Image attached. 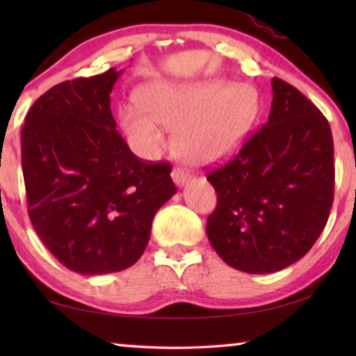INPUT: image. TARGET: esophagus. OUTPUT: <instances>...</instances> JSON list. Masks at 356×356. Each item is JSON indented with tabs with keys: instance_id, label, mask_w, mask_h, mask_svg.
Returning a JSON list of instances; mask_svg holds the SVG:
<instances>
[{
	"instance_id": "obj_1",
	"label": "esophagus",
	"mask_w": 356,
	"mask_h": 356,
	"mask_svg": "<svg viewBox=\"0 0 356 356\" xmlns=\"http://www.w3.org/2000/svg\"><path fill=\"white\" fill-rule=\"evenodd\" d=\"M171 177L174 180V184L179 186H184L190 180V174L185 170H182V168H174L171 172Z\"/></svg>"
}]
</instances>
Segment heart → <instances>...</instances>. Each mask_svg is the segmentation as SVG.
I'll return each instance as SVG.
<instances>
[{
    "instance_id": "heart-1",
    "label": "heart",
    "mask_w": 356,
    "mask_h": 356,
    "mask_svg": "<svg viewBox=\"0 0 356 356\" xmlns=\"http://www.w3.org/2000/svg\"><path fill=\"white\" fill-rule=\"evenodd\" d=\"M261 100L250 84L220 78L197 81L155 80L140 89L138 102L119 108V120L131 149L155 159L165 147V129L185 161L215 165L237 152L254 127Z\"/></svg>"
}]
</instances>
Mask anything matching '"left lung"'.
I'll list each match as a JSON object with an SVG mask.
<instances>
[{
    "instance_id": "1",
    "label": "left lung",
    "mask_w": 356,
    "mask_h": 356,
    "mask_svg": "<svg viewBox=\"0 0 356 356\" xmlns=\"http://www.w3.org/2000/svg\"><path fill=\"white\" fill-rule=\"evenodd\" d=\"M268 120L207 180L216 191L207 237L222 261L273 273L308 252L328 221L334 191L333 136L318 108L273 78Z\"/></svg>"
}]
</instances>
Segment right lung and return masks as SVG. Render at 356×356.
<instances>
[{"instance_id":"obj_1","label":"right lung","mask_w":356,"mask_h":356,"mask_svg":"<svg viewBox=\"0 0 356 356\" xmlns=\"http://www.w3.org/2000/svg\"><path fill=\"white\" fill-rule=\"evenodd\" d=\"M122 70L59 83L22 130L28 215L47 250L81 275L120 272L146 250L176 195L170 163H147L116 130L110 94Z\"/></svg>"}]
</instances>
